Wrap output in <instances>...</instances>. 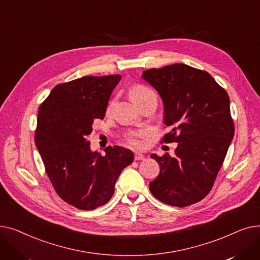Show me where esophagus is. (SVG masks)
I'll use <instances>...</instances> for the list:
<instances>
[{"mask_svg": "<svg viewBox=\"0 0 260 260\" xmlns=\"http://www.w3.org/2000/svg\"><path fill=\"white\" fill-rule=\"evenodd\" d=\"M144 155L141 153H135V160H144Z\"/></svg>", "mask_w": 260, "mask_h": 260, "instance_id": "obj_1", "label": "esophagus"}]
</instances>
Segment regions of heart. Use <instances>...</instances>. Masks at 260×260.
Returning a JSON list of instances; mask_svg holds the SVG:
<instances>
[{"instance_id":"heart-1","label":"heart","mask_w":260,"mask_h":260,"mask_svg":"<svg viewBox=\"0 0 260 260\" xmlns=\"http://www.w3.org/2000/svg\"><path fill=\"white\" fill-rule=\"evenodd\" d=\"M129 94H131V98L133 99V101L135 103H138L139 101L147 98V97H151V95H156L154 93V91L148 88L144 85H134L131 89H129ZM112 107V103L108 105L107 109L109 111ZM147 135V132L145 129H141L139 132H136V133H133L129 135L128 137V142L134 145V146H137V147H140L143 145L144 143V137Z\"/></svg>"}]
</instances>
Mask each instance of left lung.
Listing matches in <instances>:
<instances>
[{
  "instance_id": "1",
  "label": "left lung",
  "mask_w": 260,
  "mask_h": 260,
  "mask_svg": "<svg viewBox=\"0 0 260 260\" xmlns=\"http://www.w3.org/2000/svg\"><path fill=\"white\" fill-rule=\"evenodd\" d=\"M142 78L158 91L172 128L163 141L178 143L173 157L151 155L160 173L149 190L169 206L196 203L209 194L234 137L229 94L209 73L181 63L151 68Z\"/></svg>"
}]
</instances>
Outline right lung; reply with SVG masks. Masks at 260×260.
Wrapping results in <instances>:
<instances>
[{
  "label": "right lung",
  "mask_w": 260,
  "mask_h": 260,
  "mask_svg": "<svg viewBox=\"0 0 260 260\" xmlns=\"http://www.w3.org/2000/svg\"><path fill=\"white\" fill-rule=\"evenodd\" d=\"M120 75L86 76L53 87L40 105L35 142L57 194L80 210H94L111 199L122 170L134 153L107 146L92 152L87 140L95 119H103Z\"/></svg>",
  "instance_id": "right-lung-1"
}]
</instances>
